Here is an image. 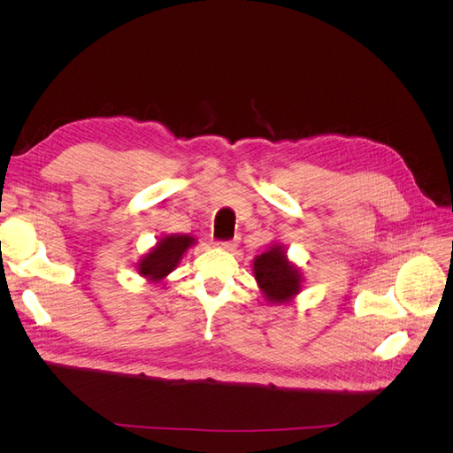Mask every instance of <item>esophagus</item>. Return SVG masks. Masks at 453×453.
Masks as SVG:
<instances>
[{"label":"esophagus","instance_id":"obj_1","mask_svg":"<svg viewBox=\"0 0 453 453\" xmlns=\"http://www.w3.org/2000/svg\"><path fill=\"white\" fill-rule=\"evenodd\" d=\"M215 245H217V248H221V250L232 251L236 248V240H219V242H215Z\"/></svg>","mask_w":453,"mask_h":453}]
</instances>
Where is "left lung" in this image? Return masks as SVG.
<instances>
[{
    "instance_id": "left-lung-1",
    "label": "left lung",
    "mask_w": 453,
    "mask_h": 453,
    "mask_svg": "<svg viewBox=\"0 0 453 453\" xmlns=\"http://www.w3.org/2000/svg\"><path fill=\"white\" fill-rule=\"evenodd\" d=\"M253 272L270 303H287L300 289L298 272L287 263L285 251L280 245L257 257Z\"/></svg>"
}]
</instances>
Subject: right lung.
Listing matches in <instances>:
<instances>
[{
  "instance_id": "right-lung-1",
  "label": "right lung",
  "mask_w": 453,
  "mask_h": 453,
  "mask_svg": "<svg viewBox=\"0 0 453 453\" xmlns=\"http://www.w3.org/2000/svg\"><path fill=\"white\" fill-rule=\"evenodd\" d=\"M193 243V238L188 236H166L158 242L157 248L150 251L138 266L142 276H147L149 280H162L166 273H170L180 258L183 257V253L187 251L188 245Z\"/></svg>"
}]
</instances>
